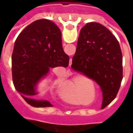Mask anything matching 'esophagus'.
I'll list each match as a JSON object with an SVG mask.
<instances>
[{
	"mask_svg": "<svg viewBox=\"0 0 133 133\" xmlns=\"http://www.w3.org/2000/svg\"><path fill=\"white\" fill-rule=\"evenodd\" d=\"M71 62H72V59H71Z\"/></svg>",
	"mask_w": 133,
	"mask_h": 133,
	"instance_id": "34e87169",
	"label": "esophagus"
}]
</instances>
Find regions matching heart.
Returning <instances> with one entry per match:
<instances>
[{"label":"heart","mask_w":133,"mask_h":133,"mask_svg":"<svg viewBox=\"0 0 133 133\" xmlns=\"http://www.w3.org/2000/svg\"><path fill=\"white\" fill-rule=\"evenodd\" d=\"M79 84L78 82L77 81H75L74 84L73 83H69L68 84V87H69V90H71L72 92H75L77 90V86Z\"/></svg>","instance_id":"heart-1"}]
</instances>
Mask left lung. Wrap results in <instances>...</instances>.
<instances>
[{
  "label": "left lung",
  "mask_w": 133,
  "mask_h": 133,
  "mask_svg": "<svg viewBox=\"0 0 133 133\" xmlns=\"http://www.w3.org/2000/svg\"><path fill=\"white\" fill-rule=\"evenodd\" d=\"M122 52L117 39L98 23H88L80 32L72 69L99 85L102 108L116 97L123 78Z\"/></svg>",
  "instance_id": "1"
}]
</instances>
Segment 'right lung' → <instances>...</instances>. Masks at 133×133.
I'll list each match as a JSON object with an SVG mask.
<instances>
[{
    "label": "right lung",
    "instance_id": "right-lung-1",
    "mask_svg": "<svg viewBox=\"0 0 133 133\" xmlns=\"http://www.w3.org/2000/svg\"><path fill=\"white\" fill-rule=\"evenodd\" d=\"M69 58L62 47L60 29L51 21L41 19L27 26L15 41L12 55V73L15 89L29 104L51 107L47 101L32 98L36 85L49 69L67 67Z\"/></svg>",
    "mask_w": 133,
    "mask_h": 133
}]
</instances>
